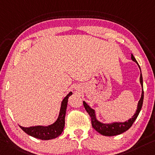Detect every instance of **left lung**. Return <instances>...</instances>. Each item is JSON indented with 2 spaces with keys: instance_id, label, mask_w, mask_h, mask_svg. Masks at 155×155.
Segmentation results:
<instances>
[{
  "instance_id": "1",
  "label": "left lung",
  "mask_w": 155,
  "mask_h": 155,
  "mask_svg": "<svg viewBox=\"0 0 155 155\" xmlns=\"http://www.w3.org/2000/svg\"><path fill=\"white\" fill-rule=\"evenodd\" d=\"M131 59L137 63V65L140 70V78H139V81L141 85V98L137 104V110L134 114L132 118L129 119L127 121L124 122H112V123H107V124H104V123L101 122L100 121L97 119V115H96V111L92 109L89 105H88L86 102L83 101V105H84L85 109L86 110L87 112L90 114V116L92 118V126L96 130V131H97L101 134L104 135V136L107 137H111V136H116V135L121 134L124 133V132L127 131L133 123L134 122L135 120L138 117L140 111H141L142 105H143V77H142V74L141 68L139 65L137 61L135 59L134 56L131 54Z\"/></svg>"
}]
</instances>
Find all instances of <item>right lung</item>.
Here are the masks:
<instances>
[{
  "mask_svg": "<svg viewBox=\"0 0 155 155\" xmlns=\"http://www.w3.org/2000/svg\"><path fill=\"white\" fill-rule=\"evenodd\" d=\"M72 94V92H70L68 95L63 99L61 104L59 114L57 119L53 124L48 126H36L25 127L20 126L21 128L26 134L34 138L41 140H50L55 139L61 134L63 128L65 127V117L67 110L68 98Z\"/></svg>",
  "mask_w": 155,
  "mask_h": 155,
  "instance_id": "1",
  "label": "right lung"
}]
</instances>
